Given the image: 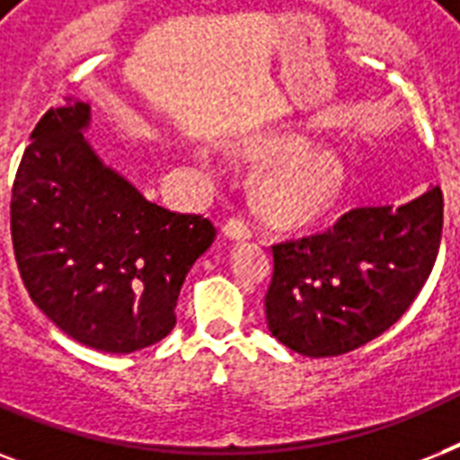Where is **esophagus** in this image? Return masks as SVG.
Wrapping results in <instances>:
<instances>
[{"instance_id": "34e87169", "label": "esophagus", "mask_w": 460, "mask_h": 460, "mask_svg": "<svg viewBox=\"0 0 460 460\" xmlns=\"http://www.w3.org/2000/svg\"><path fill=\"white\" fill-rule=\"evenodd\" d=\"M224 234H226V238H231V241H243V238L252 236V229L243 217H231L229 222L224 224Z\"/></svg>"}]
</instances>
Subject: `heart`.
I'll return each mask as SVG.
<instances>
[{
	"label": "heart",
	"instance_id": "obj_1",
	"mask_svg": "<svg viewBox=\"0 0 460 460\" xmlns=\"http://www.w3.org/2000/svg\"><path fill=\"white\" fill-rule=\"evenodd\" d=\"M343 173V162L329 150L291 155L262 181L260 208L274 222H305L339 193Z\"/></svg>",
	"mask_w": 460,
	"mask_h": 460
}]
</instances>
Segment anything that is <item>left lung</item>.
<instances>
[{"mask_svg":"<svg viewBox=\"0 0 460 460\" xmlns=\"http://www.w3.org/2000/svg\"><path fill=\"white\" fill-rule=\"evenodd\" d=\"M444 198L356 208L320 234L272 245L267 327L296 353L332 358L392 327L425 287L442 241Z\"/></svg>","mask_w":460,"mask_h":460,"instance_id":"8db88e82","label":"left lung"}]
</instances>
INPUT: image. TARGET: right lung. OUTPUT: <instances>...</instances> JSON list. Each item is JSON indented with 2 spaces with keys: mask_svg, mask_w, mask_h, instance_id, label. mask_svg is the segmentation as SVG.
I'll list each match as a JSON object with an SVG mask.
<instances>
[{
  "mask_svg": "<svg viewBox=\"0 0 460 460\" xmlns=\"http://www.w3.org/2000/svg\"><path fill=\"white\" fill-rule=\"evenodd\" d=\"M88 124L90 104L68 97L32 128L11 190V241L32 303L64 334L133 353L172 332L183 279L217 229L146 200L93 153Z\"/></svg>",
  "mask_w": 460,
  "mask_h": 460,
  "instance_id": "1",
  "label": "right lung"
}]
</instances>
